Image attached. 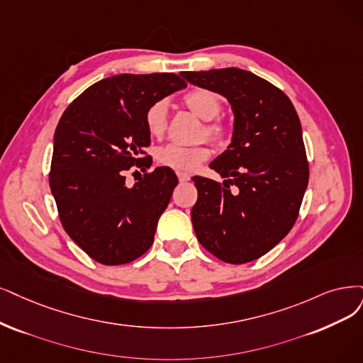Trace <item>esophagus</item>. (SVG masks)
Returning a JSON list of instances; mask_svg holds the SVG:
<instances>
[{
    "mask_svg": "<svg viewBox=\"0 0 363 363\" xmlns=\"http://www.w3.org/2000/svg\"><path fill=\"white\" fill-rule=\"evenodd\" d=\"M178 178H179V181H181V182H185V181H189V179H190V174H189V173H182V172H179V173H178Z\"/></svg>",
    "mask_w": 363,
    "mask_h": 363,
    "instance_id": "34e87169",
    "label": "esophagus"
}]
</instances>
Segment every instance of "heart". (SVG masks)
I'll list each match as a JSON object with an SVG mask.
<instances>
[{
	"mask_svg": "<svg viewBox=\"0 0 363 363\" xmlns=\"http://www.w3.org/2000/svg\"><path fill=\"white\" fill-rule=\"evenodd\" d=\"M184 104L197 115L206 119L202 134L216 145H224L227 140V125L218 118L223 101L216 91L208 88H193L184 96ZM145 127L152 138H161L167 128V103L157 100L147 106L145 112ZM209 147L206 145L181 146L170 143L161 146L155 152L157 163L179 172H191L200 163L209 158Z\"/></svg>",
	"mask_w": 363,
	"mask_h": 363,
	"instance_id": "b5f03b06",
	"label": "heart"
}]
</instances>
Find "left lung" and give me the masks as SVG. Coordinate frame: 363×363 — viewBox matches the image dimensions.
I'll return each instance as SVG.
<instances>
[{
	"mask_svg": "<svg viewBox=\"0 0 363 363\" xmlns=\"http://www.w3.org/2000/svg\"><path fill=\"white\" fill-rule=\"evenodd\" d=\"M181 76L221 94L235 113L232 143L209 164L224 181L191 178L196 236L225 263L252 262L272 250L299 216L310 178L299 116L283 91L251 72L229 67Z\"/></svg>",
	"mask_w": 363,
	"mask_h": 363,
	"instance_id": "8db88e82",
	"label": "left lung"
}]
</instances>
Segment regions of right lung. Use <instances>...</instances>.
<instances>
[{
  "label": "right lung",
  "instance_id": "obj_1",
  "mask_svg": "<svg viewBox=\"0 0 363 363\" xmlns=\"http://www.w3.org/2000/svg\"><path fill=\"white\" fill-rule=\"evenodd\" d=\"M185 86L173 73L116 74L86 88L60 119L50 191L67 235L101 264L130 263L154 242L178 178L157 167L128 189L125 170L151 166L147 106Z\"/></svg>",
  "mask_w": 363,
  "mask_h": 363
}]
</instances>
